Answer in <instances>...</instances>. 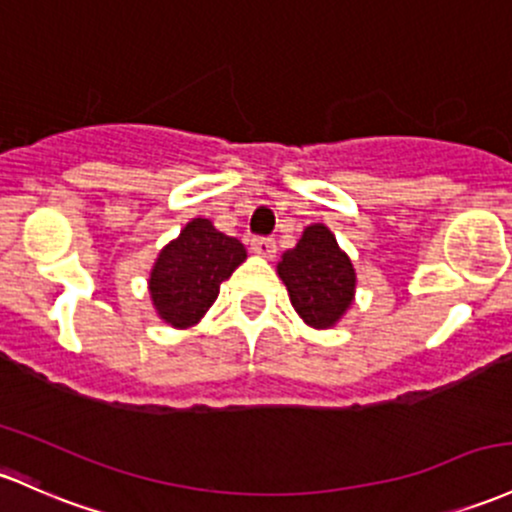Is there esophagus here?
<instances>
[{"instance_id":"34e87169","label":"esophagus","mask_w":512,"mask_h":512,"mask_svg":"<svg viewBox=\"0 0 512 512\" xmlns=\"http://www.w3.org/2000/svg\"><path fill=\"white\" fill-rule=\"evenodd\" d=\"M252 252L260 257H267V260H272L274 255H277V243H274L272 238H252Z\"/></svg>"}]
</instances>
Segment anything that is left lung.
Wrapping results in <instances>:
<instances>
[{
  "mask_svg": "<svg viewBox=\"0 0 512 512\" xmlns=\"http://www.w3.org/2000/svg\"><path fill=\"white\" fill-rule=\"evenodd\" d=\"M277 274L286 284L291 306L311 328H333L355 301V267L323 223L303 230L296 247L282 255Z\"/></svg>",
  "mask_w": 512,
  "mask_h": 512,
  "instance_id": "8db88e82",
  "label": "left lung"
}]
</instances>
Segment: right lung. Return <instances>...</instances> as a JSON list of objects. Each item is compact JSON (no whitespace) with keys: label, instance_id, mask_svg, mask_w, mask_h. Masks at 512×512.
<instances>
[{"label":"right lung","instance_id":"right-lung-1","mask_svg":"<svg viewBox=\"0 0 512 512\" xmlns=\"http://www.w3.org/2000/svg\"><path fill=\"white\" fill-rule=\"evenodd\" d=\"M245 257V245L238 238L216 230L209 218H192L162 247L150 272L148 289L157 316L172 328H192Z\"/></svg>","mask_w":512,"mask_h":512}]
</instances>
